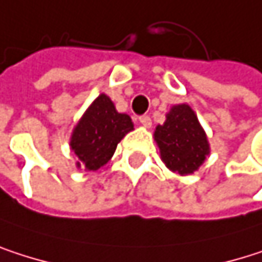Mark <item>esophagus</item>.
<instances>
[{"instance_id": "1", "label": "esophagus", "mask_w": 262, "mask_h": 262, "mask_svg": "<svg viewBox=\"0 0 262 262\" xmlns=\"http://www.w3.org/2000/svg\"><path fill=\"white\" fill-rule=\"evenodd\" d=\"M139 120H140V123H142L145 128H151V125H152V122H151V117H149V116H140V117H139Z\"/></svg>"}]
</instances>
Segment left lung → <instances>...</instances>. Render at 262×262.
Returning a JSON list of instances; mask_svg holds the SVG:
<instances>
[{"instance_id":"obj_1","label":"left lung","mask_w":262,"mask_h":262,"mask_svg":"<svg viewBox=\"0 0 262 262\" xmlns=\"http://www.w3.org/2000/svg\"><path fill=\"white\" fill-rule=\"evenodd\" d=\"M154 139L163 163L180 176L195 172L210 152L206 133L186 103L171 108L165 123L156 128Z\"/></svg>"}]
</instances>
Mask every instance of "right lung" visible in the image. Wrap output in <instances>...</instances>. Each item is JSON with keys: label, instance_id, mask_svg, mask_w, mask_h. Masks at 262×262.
<instances>
[{"label": "right lung", "instance_id": "right-lung-1", "mask_svg": "<svg viewBox=\"0 0 262 262\" xmlns=\"http://www.w3.org/2000/svg\"><path fill=\"white\" fill-rule=\"evenodd\" d=\"M134 129L128 114L117 113L106 94H100L73 129L70 146L77 156V168L97 171L114 154L117 143Z\"/></svg>", "mask_w": 262, "mask_h": 262}]
</instances>
